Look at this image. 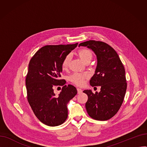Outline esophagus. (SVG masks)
Listing matches in <instances>:
<instances>
[{
    "label": "esophagus",
    "mask_w": 147,
    "mask_h": 147,
    "mask_svg": "<svg viewBox=\"0 0 147 147\" xmlns=\"http://www.w3.org/2000/svg\"><path fill=\"white\" fill-rule=\"evenodd\" d=\"M77 90H78V93L79 94H80L82 93L83 90H82L81 89H80V88H78V89H77Z\"/></svg>",
    "instance_id": "34e87169"
}]
</instances>
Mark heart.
I'll use <instances>...</instances> for the list:
<instances>
[{
    "mask_svg": "<svg viewBox=\"0 0 147 147\" xmlns=\"http://www.w3.org/2000/svg\"><path fill=\"white\" fill-rule=\"evenodd\" d=\"M79 55L80 58L85 63L88 60H90L92 58V52L87 49H82L79 51ZM71 58L70 54H68L65 56L64 59L62 63V68L63 69H65L68 68L69 61ZM86 75H83L79 73H74L72 76L69 77V80L73 83L78 84V85H82L84 83V78Z\"/></svg>",
    "mask_w": 147,
    "mask_h": 147,
    "instance_id": "1",
    "label": "heart"
}]
</instances>
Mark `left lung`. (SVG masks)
<instances>
[{
	"mask_svg": "<svg viewBox=\"0 0 147 147\" xmlns=\"http://www.w3.org/2000/svg\"><path fill=\"white\" fill-rule=\"evenodd\" d=\"M96 56L95 74L90 80L92 86H101L95 94L92 90L83 91L88 96L85 104L89 116L97 120H107L117 113L123 103L127 83L125 69L117 53L108 44L95 40L81 43Z\"/></svg>",
	"mask_w": 147,
	"mask_h": 147,
	"instance_id": "left-lung-1",
	"label": "left lung"
}]
</instances>
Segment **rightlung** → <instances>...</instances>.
<instances>
[{
	"instance_id": "1",
	"label": "right lung",
	"mask_w": 147,
	"mask_h": 147,
	"mask_svg": "<svg viewBox=\"0 0 147 147\" xmlns=\"http://www.w3.org/2000/svg\"><path fill=\"white\" fill-rule=\"evenodd\" d=\"M78 44L45 46L29 63L26 79L28 101L37 118L47 126L63 124L68 117L67 104L78 93L74 86L59 79L63 59ZM57 86H63L58 96L53 92Z\"/></svg>"
}]
</instances>
